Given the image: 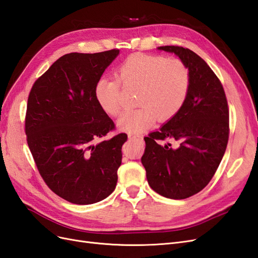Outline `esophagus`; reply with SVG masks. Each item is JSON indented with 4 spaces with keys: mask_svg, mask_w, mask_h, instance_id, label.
<instances>
[{
    "mask_svg": "<svg viewBox=\"0 0 258 258\" xmlns=\"http://www.w3.org/2000/svg\"><path fill=\"white\" fill-rule=\"evenodd\" d=\"M128 137L130 139H138V140H140V141H143V136L140 134H137V132H129Z\"/></svg>",
    "mask_w": 258,
    "mask_h": 258,
    "instance_id": "34e87169",
    "label": "esophagus"
}]
</instances>
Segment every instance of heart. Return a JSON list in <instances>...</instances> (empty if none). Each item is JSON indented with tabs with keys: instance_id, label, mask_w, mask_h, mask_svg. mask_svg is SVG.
Listing matches in <instances>:
<instances>
[{
	"instance_id": "obj_1",
	"label": "heart",
	"mask_w": 258,
	"mask_h": 258,
	"mask_svg": "<svg viewBox=\"0 0 258 258\" xmlns=\"http://www.w3.org/2000/svg\"><path fill=\"white\" fill-rule=\"evenodd\" d=\"M190 71L182 60L159 54L135 53L118 69L117 77H102L96 85V98L111 116L122 110L121 84L140 87L135 111L124 113L118 126L126 131H141L151 127L156 118H172L183 107L190 89Z\"/></svg>"
}]
</instances>
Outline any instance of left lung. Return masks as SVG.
<instances>
[{"instance_id":"left-lung-1","label":"left lung","mask_w":258,"mask_h":258,"mask_svg":"<svg viewBox=\"0 0 258 258\" xmlns=\"http://www.w3.org/2000/svg\"><path fill=\"white\" fill-rule=\"evenodd\" d=\"M158 49L174 52L188 67L190 89L179 112L144 138L141 161L156 192L186 199L204 189L220 166L229 138V108L221 81L196 52L182 46ZM167 138L179 146H162Z\"/></svg>"}]
</instances>
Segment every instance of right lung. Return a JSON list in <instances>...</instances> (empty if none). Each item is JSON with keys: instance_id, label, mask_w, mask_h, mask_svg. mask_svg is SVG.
<instances>
[{"instance_id": "right-lung-1", "label": "right lung", "mask_w": 258, "mask_h": 258, "mask_svg": "<svg viewBox=\"0 0 258 258\" xmlns=\"http://www.w3.org/2000/svg\"><path fill=\"white\" fill-rule=\"evenodd\" d=\"M119 53L71 52L34 82L29 93L25 131L44 182L75 205L105 199L117 183L126 134L102 140L115 123L99 104L96 85Z\"/></svg>"}]
</instances>
